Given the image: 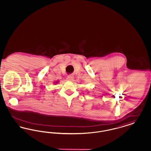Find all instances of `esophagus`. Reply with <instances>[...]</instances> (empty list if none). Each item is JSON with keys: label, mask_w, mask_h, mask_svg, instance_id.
<instances>
[{"label": "esophagus", "mask_w": 151, "mask_h": 151, "mask_svg": "<svg viewBox=\"0 0 151 151\" xmlns=\"http://www.w3.org/2000/svg\"><path fill=\"white\" fill-rule=\"evenodd\" d=\"M67 80L69 81H72L73 80V76L72 75H70L67 76Z\"/></svg>", "instance_id": "1"}]
</instances>
